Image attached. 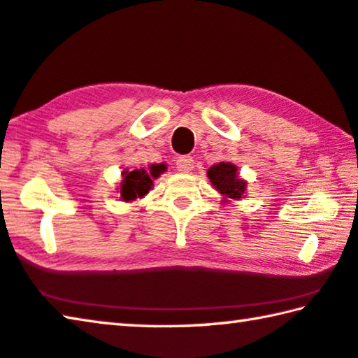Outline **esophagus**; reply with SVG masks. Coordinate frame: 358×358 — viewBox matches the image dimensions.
Here are the masks:
<instances>
[{
    "label": "esophagus",
    "mask_w": 358,
    "mask_h": 358,
    "mask_svg": "<svg viewBox=\"0 0 358 358\" xmlns=\"http://www.w3.org/2000/svg\"><path fill=\"white\" fill-rule=\"evenodd\" d=\"M177 169L178 172H183V173L191 172L194 169V159L191 156H180L177 159Z\"/></svg>",
    "instance_id": "esophagus-1"
}]
</instances>
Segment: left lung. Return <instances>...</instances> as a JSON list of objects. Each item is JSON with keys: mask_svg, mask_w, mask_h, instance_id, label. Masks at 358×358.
I'll return each instance as SVG.
<instances>
[{"mask_svg": "<svg viewBox=\"0 0 358 358\" xmlns=\"http://www.w3.org/2000/svg\"><path fill=\"white\" fill-rule=\"evenodd\" d=\"M207 177L222 196L229 199H241L245 194L246 183L237 177V167L229 162H220L208 169Z\"/></svg>", "mask_w": 358, "mask_h": 358, "instance_id": "obj_1", "label": "left lung"}]
</instances>
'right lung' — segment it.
<instances>
[{
    "mask_svg": "<svg viewBox=\"0 0 358 358\" xmlns=\"http://www.w3.org/2000/svg\"><path fill=\"white\" fill-rule=\"evenodd\" d=\"M150 173L143 169H136L132 172H124L123 175V181H121V187H120V196L124 202L129 201H136L137 197H143L145 194H148L151 189V185L153 181L151 178L159 177V173L164 171L162 166H151Z\"/></svg>",
    "mask_w": 358,
    "mask_h": 358,
    "instance_id": "1",
    "label": "right lung"
}]
</instances>
